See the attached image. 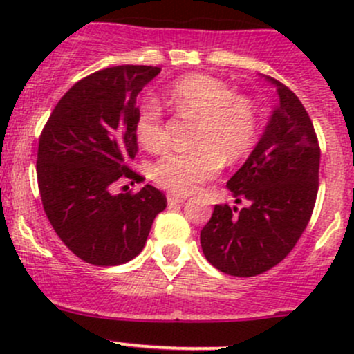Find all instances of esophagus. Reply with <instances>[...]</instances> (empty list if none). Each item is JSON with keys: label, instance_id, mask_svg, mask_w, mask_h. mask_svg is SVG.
<instances>
[{"label": "esophagus", "instance_id": "1", "mask_svg": "<svg viewBox=\"0 0 354 354\" xmlns=\"http://www.w3.org/2000/svg\"><path fill=\"white\" fill-rule=\"evenodd\" d=\"M185 202V197H176V195H167V203L169 205H180Z\"/></svg>", "mask_w": 354, "mask_h": 354}]
</instances>
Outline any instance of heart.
<instances>
[{"instance_id": "b5f03b06", "label": "heart", "mask_w": 354, "mask_h": 354, "mask_svg": "<svg viewBox=\"0 0 354 354\" xmlns=\"http://www.w3.org/2000/svg\"><path fill=\"white\" fill-rule=\"evenodd\" d=\"M178 116L197 118L192 144L183 152H167L152 167L157 183L173 194L187 195L212 180L224 162L240 160L259 137V111L253 101L234 92L210 75H188L174 82L164 94ZM135 137L142 147L159 152L166 147L164 114L157 102H142L135 116Z\"/></svg>"}]
</instances>
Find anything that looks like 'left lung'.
<instances>
[{
	"mask_svg": "<svg viewBox=\"0 0 354 354\" xmlns=\"http://www.w3.org/2000/svg\"><path fill=\"white\" fill-rule=\"evenodd\" d=\"M279 104L253 152L226 187L236 203L214 207L200 231L203 255L221 272L252 277L286 259L305 231L319 192L320 147L296 94L281 82Z\"/></svg>",
	"mask_w": 354,
	"mask_h": 354,
	"instance_id": "8db88e82",
	"label": "left lung"
}]
</instances>
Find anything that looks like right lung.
Instances as JSON below:
<instances>
[{
	"mask_svg": "<svg viewBox=\"0 0 354 354\" xmlns=\"http://www.w3.org/2000/svg\"><path fill=\"white\" fill-rule=\"evenodd\" d=\"M160 71L123 65L78 80L42 128L37 183L53 230L78 259L99 267L138 255L166 197L152 185L113 194L118 180H138L128 164L137 154V95ZM133 183V181H131Z\"/></svg>",
	"mask_w": 354,
	"mask_h": 354,
	"instance_id": "add662e5",
	"label": "right lung"
}]
</instances>
